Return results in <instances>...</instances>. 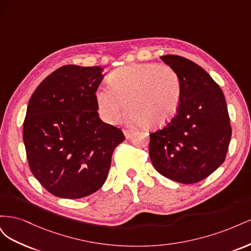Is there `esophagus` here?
Here are the masks:
<instances>
[{"label": "esophagus", "mask_w": 251, "mask_h": 251, "mask_svg": "<svg viewBox=\"0 0 251 251\" xmlns=\"http://www.w3.org/2000/svg\"><path fill=\"white\" fill-rule=\"evenodd\" d=\"M134 132H135L134 130H124V134L126 136V138H131Z\"/></svg>", "instance_id": "obj_1"}]
</instances>
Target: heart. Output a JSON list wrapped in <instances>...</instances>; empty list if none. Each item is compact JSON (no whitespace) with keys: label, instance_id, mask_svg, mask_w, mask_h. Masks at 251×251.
<instances>
[{"label":"heart","instance_id":"b5f03b06","mask_svg":"<svg viewBox=\"0 0 251 251\" xmlns=\"http://www.w3.org/2000/svg\"><path fill=\"white\" fill-rule=\"evenodd\" d=\"M110 87L96 92L102 117L116 123L126 110L131 120L147 127L160 126L175 115L182 95L177 71L166 65L133 64L121 67L109 76Z\"/></svg>","mask_w":251,"mask_h":251}]
</instances>
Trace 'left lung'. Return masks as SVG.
I'll use <instances>...</instances> for the list:
<instances>
[{
  "mask_svg": "<svg viewBox=\"0 0 251 251\" xmlns=\"http://www.w3.org/2000/svg\"><path fill=\"white\" fill-rule=\"evenodd\" d=\"M177 71L182 95L177 113L150 134V158L162 176L179 183H197L214 173L227 154L231 126L221 88L192 60L163 55Z\"/></svg>",
  "mask_w": 251,
  "mask_h": 251,
  "instance_id": "1",
  "label": "left lung"
}]
</instances>
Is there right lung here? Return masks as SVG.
Instances as JSON below:
<instances>
[{
  "label": "right lung",
  "mask_w": 251,
  "mask_h": 251,
  "mask_svg": "<svg viewBox=\"0 0 251 251\" xmlns=\"http://www.w3.org/2000/svg\"><path fill=\"white\" fill-rule=\"evenodd\" d=\"M100 67L67 65L45 78L30 98L23 126L30 171L59 198L79 199L107 180L112 154L126 137L98 116Z\"/></svg>",
  "instance_id": "add662e5"
}]
</instances>
